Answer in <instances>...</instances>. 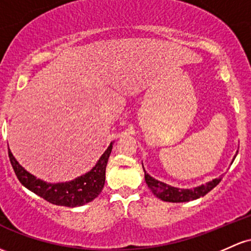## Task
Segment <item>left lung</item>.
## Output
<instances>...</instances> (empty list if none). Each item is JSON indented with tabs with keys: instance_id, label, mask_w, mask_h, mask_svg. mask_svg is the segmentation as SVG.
Masks as SVG:
<instances>
[{
	"instance_id": "left-lung-1",
	"label": "left lung",
	"mask_w": 251,
	"mask_h": 251,
	"mask_svg": "<svg viewBox=\"0 0 251 251\" xmlns=\"http://www.w3.org/2000/svg\"><path fill=\"white\" fill-rule=\"evenodd\" d=\"M236 156H237V153H236L235 157L232 158V162L235 161ZM232 162H231V163H232ZM143 169H144V167H143ZM144 177L145 182H147L150 191L153 193V195H156L158 199L168 202H187L195 199H199V198L203 197V195H206L208 192L212 191V189L222 181V176H219V177L213 178L212 181H208V182H206L205 184H200V186L194 187V188H177V187H173L170 186V184H167L162 182V181L156 180L152 176L149 175L148 173L145 172V169Z\"/></svg>"
}]
</instances>
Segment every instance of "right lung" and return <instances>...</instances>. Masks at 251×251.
Listing matches in <instances>:
<instances>
[{"mask_svg": "<svg viewBox=\"0 0 251 251\" xmlns=\"http://www.w3.org/2000/svg\"><path fill=\"white\" fill-rule=\"evenodd\" d=\"M112 148L113 142L101 155L95 166L88 173L71 181L57 183L46 182V181L37 178V176L27 172L16 161L10 149H8V155H9L10 163H12L19 181L27 189H29L34 194L39 195L46 201L53 203V205L77 207V206H83L85 203L93 201L102 191L104 180H106L107 162H108L109 155L112 152Z\"/></svg>", "mask_w": 251, "mask_h": 251, "instance_id": "add662e5", "label": "right lung"}]
</instances>
